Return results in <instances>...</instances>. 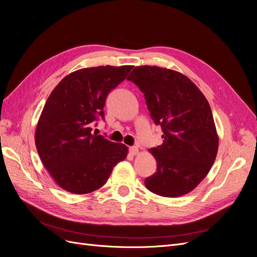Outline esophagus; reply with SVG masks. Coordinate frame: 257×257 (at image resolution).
Masks as SVG:
<instances>
[{"mask_svg": "<svg viewBox=\"0 0 257 257\" xmlns=\"http://www.w3.org/2000/svg\"><path fill=\"white\" fill-rule=\"evenodd\" d=\"M128 151L132 155H136L138 153V148L137 147H130Z\"/></svg>", "mask_w": 257, "mask_h": 257, "instance_id": "esophagus-1", "label": "esophagus"}]
</instances>
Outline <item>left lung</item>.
Returning a JSON list of instances; mask_svg holds the SVG:
<instances>
[{
  "label": "left lung",
  "mask_w": 257,
  "mask_h": 257,
  "mask_svg": "<svg viewBox=\"0 0 257 257\" xmlns=\"http://www.w3.org/2000/svg\"><path fill=\"white\" fill-rule=\"evenodd\" d=\"M143 93L163 144L150 151L157 172L146 178V188L164 197L191 192L214 163L219 138L211 108L188 77L158 66H137L127 77Z\"/></svg>",
  "instance_id": "1"
}]
</instances>
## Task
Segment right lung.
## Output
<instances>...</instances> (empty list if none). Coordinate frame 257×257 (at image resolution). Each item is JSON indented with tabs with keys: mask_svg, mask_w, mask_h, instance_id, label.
I'll use <instances>...</instances> for the list:
<instances>
[{
	"mask_svg": "<svg viewBox=\"0 0 257 257\" xmlns=\"http://www.w3.org/2000/svg\"><path fill=\"white\" fill-rule=\"evenodd\" d=\"M133 66L82 68L67 75L46 102L35 133L44 166L62 189L85 194L99 189L113 167L126 158L127 147L95 132L105 120L106 97Z\"/></svg>",
	"mask_w": 257,
	"mask_h": 257,
	"instance_id": "obj_1",
	"label": "right lung"
}]
</instances>
